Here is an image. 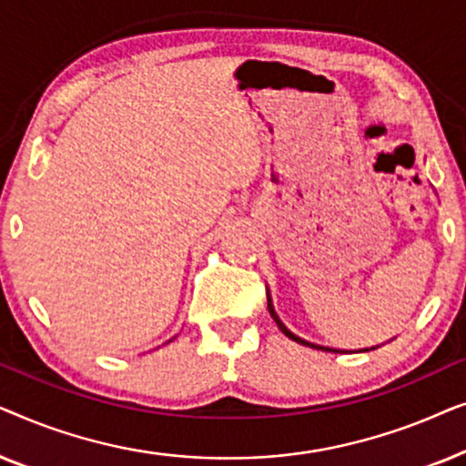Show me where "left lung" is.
Instances as JSON below:
<instances>
[{
  "mask_svg": "<svg viewBox=\"0 0 466 466\" xmlns=\"http://www.w3.org/2000/svg\"><path fill=\"white\" fill-rule=\"evenodd\" d=\"M267 308H269V314H271V318L273 320H276V324H278V329L282 330V333L289 337V339H292V341H297V343H301V346H309V348H316V350H327V352H343V350H335V348H324V346H316V343H309V341H305V339H301V337H297L295 333H290L289 329L284 327V322L279 320L278 318V314H276V309H273V303H271V297H269V292H267ZM362 352H365V350H362Z\"/></svg>",
  "mask_w": 466,
  "mask_h": 466,
  "instance_id": "obj_1",
  "label": "left lung"
}]
</instances>
